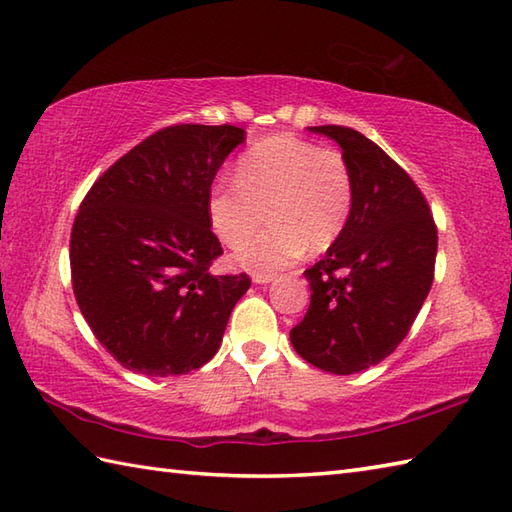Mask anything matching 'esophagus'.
I'll return each mask as SVG.
<instances>
[{
    "instance_id": "obj_1",
    "label": "esophagus",
    "mask_w": 512,
    "mask_h": 512,
    "mask_svg": "<svg viewBox=\"0 0 512 512\" xmlns=\"http://www.w3.org/2000/svg\"><path fill=\"white\" fill-rule=\"evenodd\" d=\"M275 277H277L275 273H255L253 281H255V284H270V281H273Z\"/></svg>"
}]
</instances>
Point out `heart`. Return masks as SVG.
<instances>
[{"label":"heart","instance_id":"obj_1","mask_svg":"<svg viewBox=\"0 0 512 512\" xmlns=\"http://www.w3.org/2000/svg\"><path fill=\"white\" fill-rule=\"evenodd\" d=\"M356 202L352 165L339 149L295 134L257 140L237 160L235 178H217L206 213L222 244L237 246L269 211L271 226L235 250L257 273L288 268L310 250H328L345 233Z\"/></svg>","mask_w":512,"mask_h":512}]
</instances>
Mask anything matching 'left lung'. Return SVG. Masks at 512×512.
Returning a JSON list of instances; mask_svg holds the SVG:
<instances>
[{
  "mask_svg": "<svg viewBox=\"0 0 512 512\" xmlns=\"http://www.w3.org/2000/svg\"><path fill=\"white\" fill-rule=\"evenodd\" d=\"M310 129L341 145L356 202L339 242L303 273L310 306L290 341L303 361L347 376L378 365L409 334L433 284L438 226L418 184L376 143L343 125Z\"/></svg>",
  "mask_w": 512,
  "mask_h": 512,
  "instance_id": "1",
  "label": "left lung"
}]
</instances>
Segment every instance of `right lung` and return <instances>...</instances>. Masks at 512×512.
<instances>
[{
	"label": "right lung",
	"instance_id": "obj_1",
	"mask_svg": "<svg viewBox=\"0 0 512 512\" xmlns=\"http://www.w3.org/2000/svg\"><path fill=\"white\" fill-rule=\"evenodd\" d=\"M235 125H171L118 158L85 193L70 235L72 290L123 367L180 376L209 363L250 277L213 275L224 250L206 198L242 143Z\"/></svg>",
	"mask_w": 512,
	"mask_h": 512
}]
</instances>
